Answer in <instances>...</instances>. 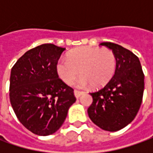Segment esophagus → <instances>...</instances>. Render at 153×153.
I'll use <instances>...</instances> for the list:
<instances>
[{"instance_id": "1", "label": "esophagus", "mask_w": 153, "mask_h": 153, "mask_svg": "<svg viewBox=\"0 0 153 153\" xmlns=\"http://www.w3.org/2000/svg\"><path fill=\"white\" fill-rule=\"evenodd\" d=\"M74 94H75V96H76V99H78V98L81 97V95L84 94V92L79 91V90H75V91H74Z\"/></svg>"}]
</instances>
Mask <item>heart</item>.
I'll return each instance as SVG.
<instances>
[{
    "mask_svg": "<svg viewBox=\"0 0 153 153\" xmlns=\"http://www.w3.org/2000/svg\"><path fill=\"white\" fill-rule=\"evenodd\" d=\"M116 66V56L111 49L82 47L71 51L67 59H60L56 69L60 79L66 83L73 81L81 71L82 76L71 84L79 88L90 85L98 88L111 79Z\"/></svg>",
    "mask_w": 153,
    "mask_h": 153,
    "instance_id": "1",
    "label": "heart"
}]
</instances>
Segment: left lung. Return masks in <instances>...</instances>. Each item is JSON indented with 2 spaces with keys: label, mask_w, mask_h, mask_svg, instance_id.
<instances>
[{
  "label": "left lung",
  "mask_w": 153,
  "mask_h": 153,
  "mask_svg": "<svg viewBox=\"0 0 153 153\" xmlns=\"http://www.w3.org/2000/svg\"><path fill=\"white\" fill-rule=\"evenodd\" d=\"M101 46L114 53V76L101 89L90 93L93 103L88 109L91 121L104 130H120L132 122L142 102L144 73L139 58L131 51L112 42Z\"/></svg>",
  "instance_id": "left-lung-1"
}]
</instances>
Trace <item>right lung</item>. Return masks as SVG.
<instances>
[{
    "label": "right lung",
    "instance_id": "1",
    "mask_svg": "<svg viewBox=\"0 0 153 153\" xmlns=\"http://www.w3.org/2000/svg\"><path fill=\"white\" fill-rule=\"evenodd\" d=\"M65 50L50 43L40 45L27 51L11 70L12 107L21 123L35 134L55 133L76 101L73 88L57 73V63Z\"/></svg>",
    "mask_w": 153,
    "mask_h": 153
}]
</instances>
